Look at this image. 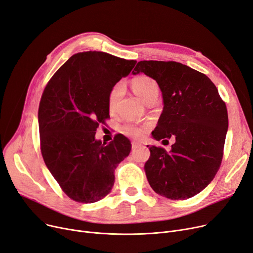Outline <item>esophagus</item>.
I'll return each instance as SVG.
<instances>
[{
	"instance_id": "obj_1",
	"label": "esophagus",
	"mask_w": 253,
	"mask_h": 253,
	"mask_svg": "<svg viewBox=\"0 0 253 253\" xmlns=\"http://www.w3.org/2000/svg\"><path fill=\"white\" fill-rule=\"evenodd\" d=\"M141 145V144L140 143H138V142H133V143H131V148H133V149H136L137 147H139Z\"/></svg>"
}]
</instances>
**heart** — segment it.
<instances>
[{
    "label": "heart",
    "instance_id": "obj_1",
    "mask_svg": "<svg viewBox=\"0 0 253 253\" xmlns=\"http://www.w3.org/2000/svg\"><path fill=\"white\" fill-rule=\"evenodd\" d=\"M131 87L138 97L145 103L152 95L159 93V86L156 82L147 76H139L136 77L131 81ZM124 91V86L122 83H117L111 88L109 95H108V108L110 111H114L116 105L122 97ZM125 133L128 136L134 138H141L144 133H145V128L139 127L134 125H126L124 126Z\"/></svg>",
    "mask_w": 253,
    "mask_h": 253
}]
</instances>
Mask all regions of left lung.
<instances>
[{
    "label": "left lung",
    "instance_id": "obj_1",
    "mask_svg": "<svg viewBox=\"0 0 253 253\" xmlns=\"http://www.w3.org/2000/svg\"><path fill=\"white\" fill-rule=\"evenodd\" d=\"M139 73L158 82L163 94L152 137L175 140L170 152L149 147L144 166L148 182L165 198L189 199L208 186L220 167L228 126L225 103L205 74L180 63L141 61L133 71Z\"/></svg>",
    "mask_w": 253,
    "mask_h": 253
}]
</instances>
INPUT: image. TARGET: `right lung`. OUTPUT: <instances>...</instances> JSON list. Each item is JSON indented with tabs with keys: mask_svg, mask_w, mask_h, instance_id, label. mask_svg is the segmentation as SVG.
Returning a JSON list of instances; mask_svg holds the SVG:
<instances>
[{
	"mask_svg": "<svg viewBox=\"0 0 253 253\" xmlns=\"http://www.w3.org/2000/svg\"><path fill=\"white\" fill-rule=\"evenodd\" d=\"M136 64L102 51L80 52L47 83L38 111L41 152L72 200L87 204L106 197L118 164L129 154L131 145L125 136L116 135L107 145L94 136L99 124L110 117L111 88Z\"/></svg>",
	"mask_w": 253,
	"mask_h": 253,
	"instance_id": "1",
	"label": "right lung"
}]
</instances>
